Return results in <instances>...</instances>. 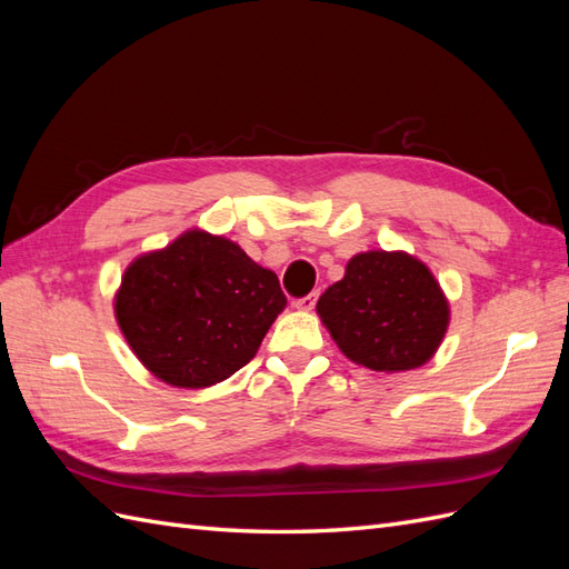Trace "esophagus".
<instances>
[{"label": "esophagus", "mask_w": 569, "mask_h": 569, "mask_svg": "<svg viewBox=\"0 0 569 569\" xmlns=\"http://www.w3.org/2000/svg\"><path fill=\"white\" fill-rule=\"evenodd\" d=\"M318 301V291H311V295H306L301 299L295 301V308H299V311H313V306Z\"/></svg>", "instance_id": "1"}]
</instances>
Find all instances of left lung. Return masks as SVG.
I'll use <instances>...</instances> for the list:
<instances>
[{
  "label": "left lung",
  "mask_w": 569,
  "mask_h": 569,
  "mask_svg": "<svg viewBox=\"0 0 569 569\" xmlns=\"http://www.w3.org/2000/svg\"><path fill=\"white\" fill-rule=\"evenodd\" d=\"M318 313L353 363L401 372L427 363L449 327V303L425 263L408 253L353 256L325 289Z\"/></svg>",
  "instance_id": "obj_1"
}]
</instances>
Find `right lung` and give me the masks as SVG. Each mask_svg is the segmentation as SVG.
Instances as JSON below:
<instances>
[{
	"label": "right lung",
	"mask_w": 569,
	"mask_h": 569,
	"mask_svg": "<svg viewBox=\"0 0 569 569\" xmlns=\"http://www.w3.org/2000/svg\"><path fill=\"white\" fill-rule=\"evenodd\" d=\"M284 306L278 274L230 239L192 230L126 270L116 318L159 380L201 389L244 368Z\"/></svg>",
	"instance_id": "add662e5"
}]
</instances>
